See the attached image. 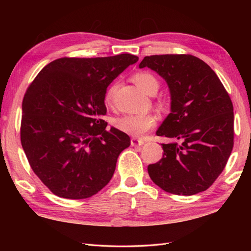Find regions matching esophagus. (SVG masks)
Returning a JSON list of instances; mask_svg holds the SVG:
<instances>
[{"label":"esophagus","mask_w":251,"mask_h":251,"mask_svg":"<svg viewBox=\"0 0 251 251\" xmlns=\"http://www.w3.org/2000/svg\"><path fill=\"white\" fill-rule=\"evenodd\" d=\"M131 146L132 147H140L145 145V140L142 139H137V138H131Z\"/></svg>","instance_id":"esophagus-1"}]
</instances>
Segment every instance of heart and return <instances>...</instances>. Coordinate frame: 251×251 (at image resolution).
<instances>
[{
  "label": "heart",
  "mask_w": 251,
  "mask_h": 251,
  "mask_svg": "<svg viewBox=\"0 0 251 251\" xmlns=\"http://www.w3.org/2000/svg\"><path fill=\"white\" fill-rule=\"evenodd\" d=\"M132 81L139 87L143 93L147 95H155L158 89V81L151 73L140 72L137 73L132 77ZM116 86L113 85L109 88L105 95V102L111 103L115 93ZM155 117L151 114H127L120 117L115 121V126L117 128L127 132L129 135L141 136L146 131L151 129L155 125Z\"/></svg>",
  "instance_id": "obj_1"
}]
</instances>
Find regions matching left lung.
Here are the masks:
<instances>
[{
  "mask_svg": "<svg viewBox=\"0 0 251 251\" xmlns=\"http://www.w3.org/2000/svg\"><path fill=\"white\" fill-rule=\"evenodd\" d=\"M150 68L166 81L170 113L156 130L172 139L163 157L149 165L152 181L168 193L194 195L219 177L231 155L234 113L230 96L215 71L192 55L147 56Z\"/></svg>",
  "mask_w": 251,
  "mask_h": 251,
  "instance_id": "1",
  "label": "left lung"
}]
</instances>
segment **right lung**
Returning <instances> with one entry per match:
<instances>
[{
    "instance_id": "add662e5",
    "label": "right lung",
    "mask_w": 251,
    "mask_h": 251,
    "mask_svg": "<svg viewBox=\"0 0 251 251\" xmlns=\"http://www.w3.org/2000/svg\"><path fill=\"white\" fill-rule=\"evenodd\" d=\"M139 58H60L45 66L23 100L21 146L55 195L83 200L109 183L129 136L106 129V88Z\"/></svg>"
}]
</instances>
